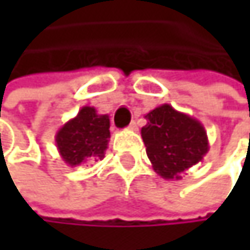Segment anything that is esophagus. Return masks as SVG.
I'll return each mask as SVG.
<instances>
[{
	"mask_svg": "<svg viewBox=\"0 0 250 250\" xmlns=\"http://www.w3.org/2000/svg\"><path fill=\"white\" fill-rule=\"evenodd\" d=\"M128 130H131V131H136L137 130V123L136 122H131L130 125H128Z\"/></svg>",
	"mask_w": 250,
	"mask_h": 250,
	"instance_id": "obj_1",
	"label": "esophagus"
}]
</instances>
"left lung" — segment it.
Segmentation results:
<instances>
[{
  "label": "left lung",
  "instance_id": "1",
  "mask_svg": "<svg viewBox=\"0 0 250 250\" xmlns=\"http://www.w3.org/2000/svg\"><path fill=\"white\" fill-rule=\"evenodd\" d=\"M142 139L153 171L164 179H179L207 155L210 145L204 125L197 119L162 104L149 111Z\"/></svg>",
  "mask_w": 250,
  "mask_h": 250
}]
</instances>
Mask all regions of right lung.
<instances>
[{
    "mask_svg": "<svg viewBox=\"0 0 250 250\" xmlns=\"http://www.w3.org/2000/svg\"><path fill=\"white\" fill-rule=\"evenodd\" d=\"M110 140V117L85 105L55 136L58 152L68 167L101 161Z\"/></svg>",
    "mask_w": 250,
    "mask_h": 250,
    "instance_id": "obj_1",
    "label": "right lung"
}]
</instances>
